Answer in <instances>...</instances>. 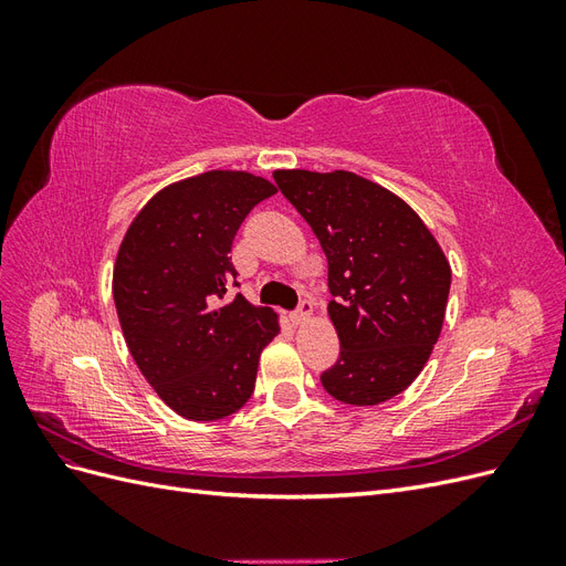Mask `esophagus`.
<instances>
[{"label":"esophagus","instance_id":"34e87169","mask_svg":"<svg viewBox=\"0 0 566 566\" xmlns=\"http://www.w3.org/2000/svg\"><path fill=\"white\" fill-rule=\"evenodd\" d=\"M312 314H314V302L304 297V300L300 302L297 310L293 312V316H290V318H293V323H295V325H302V323H306V321L312 318Z\"/></svg>","mask_w":566,"mask_h":566}]
</instances>
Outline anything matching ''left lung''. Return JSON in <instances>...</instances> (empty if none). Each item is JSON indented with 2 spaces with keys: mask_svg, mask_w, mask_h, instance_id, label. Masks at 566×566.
<instances>
[{
  "mask_svg": "<svg viewBox=\"0 0 566 566\" xmlns=\"http://www.w3.org/2000/svg\"><path fill=\"white\" fill-rule=\"evenodd\" d=\"M273 181L316 233L328 260V314L339 358L321 373L342 403L401 394L437 345L451 266L408 205L354 172L279 169Z\"/></svg>",
  "mask_w": 566,
  "mask_h": 566,
  "instance_id": "1",
  "label": "left lung"
}]
</instances>
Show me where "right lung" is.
<instances>
[{"label": "right lung", "instance_id": "right-lung-1", "mask_svg": "<svg viewBox=\"0 0 566 566\" xmlns=\"http://www.w3.org/2000/svg\"><path fill=\"white\" fill-rule=\"evenodd\" d=\"M276 193L248 172L212 169L163 188L119 245L113 300L136 366L188 420H221L252 397L276 314L238 287L231 245L256 202Z\"/></svg>", "mask_w": 566, "mask_h": 566}]
</instances>
